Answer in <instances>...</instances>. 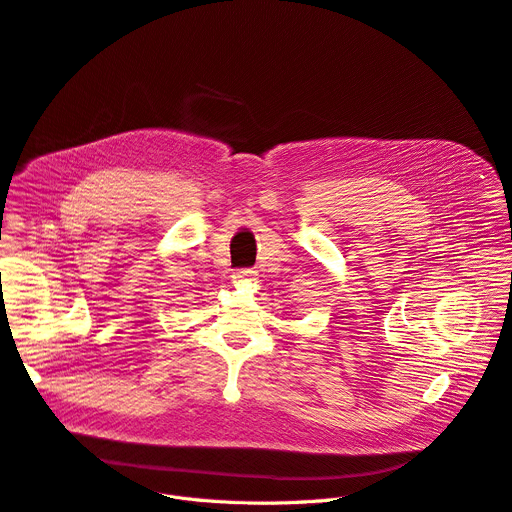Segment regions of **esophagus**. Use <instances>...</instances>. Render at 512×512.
I'll list each match as a JSON object with an SVG mask.
<instances>
[{"mask_svg": "<svg viewBox=\"0 0 512 512\" xmlns=\"http://www.w3.org/2000/svg\"><path fill=\"white\" fill-rule=\"evenodd\" d=\"M255 275H257V271H253V269H239V271L235 273V279H239V281H251V279H255Z\"/></svg>", "mask_w": 512, "mask_h": 512, "instance_id": "1", "label": "esophagus"}]
</instances>
